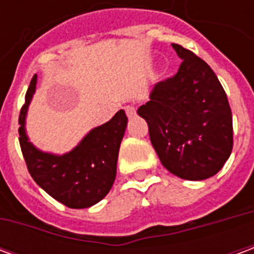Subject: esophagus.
<instances>
[{
	"label": "esophagus",
	"instance_id": "obj_1",
	"mask_svg": "<svg viewBox=\"0 0 254 254\" xmlns=\"http://www.w3.org/2000/svg\"><path fill=\"white\" fill-rule=\"evenodd\" d=\"M125 113H127V118H133L136 116V109L134 106H125Z\"/></svg>",
	"mask_w": 254,
	"mask_h": 254
}]
</instances>
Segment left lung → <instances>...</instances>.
<instances>
[{
  "label": "left lung",
  "instance_id": "8db88e82",
  "mask_svg": "<svg viewBox=\"0 0 254 254\" xmlns=\"http://www.w3.org/2000/svg\"><path fill=\"white\" fill-rule=\"evenodd\" d=\"M182 63L159 81L137 114L148 124L151 143L174 176L201 181L215 176L233 149V117L227 95L205 61L171 45Z\"/></svg>",
  "mask_w": 254,
  "mask_h": 254
}]
</instances>
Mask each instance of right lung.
<instances>
[{"label":"right lung","instance_id":"1","mask_svg":"<svg viewBox=\"0 0 254 254\" xmlns=\"http://www.w3.org/2000/svg\"><path fill=\"white\" fill-rule=\"evenodd\" d=\"M36 88V74L20 110L19 141L25 165L34 181L53 198L69 208H88L110 191L117 174L121 140L127 125L125 111L95 127L74 148L64 155L42 152L25 133V116Z\"/></svg>","mask_w":254,"mask_h":254}]
</instances>
